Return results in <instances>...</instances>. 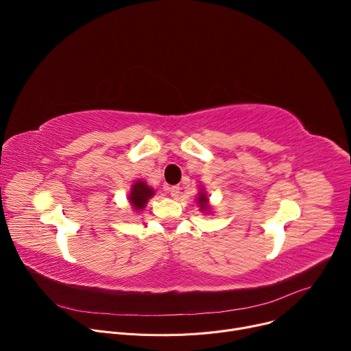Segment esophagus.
I'll return each instance as SVG.
<instances>
[{
  "instance_id": "34e87169",
  "label": "esophagus",
  "mask_w": 351,
  "mask_h": 351,
  "mask_svg": "<svg viewBox=\"0 0 351 351\" xmlns=\"http://www.w3.org/2000/svg\"><path fill=\"white\" fill-rule=\"evenodd\" d=\"M169 193H171L172 197L176 198L179 195V193H180V187L179 186H172V187H169Z\"/></svg>"
}]
</instances>
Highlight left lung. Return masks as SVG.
I'll return each mask as SVG.
<instances>
[{"mask_svg": "<svg viewBox=\"0 0 351 351\" xmlns=\"http://www.w3.org/2000/svg\"><path fill=\"white\" fill-rule=\"evenodd\" d=\"M207 202H208L207 195H206L204 193H199V195H198V204H199V207L204 208V210H208V204H207Z\"/></svg>", "mask_w": 351, "mask_h": 351, "instance_id": "left-lung-1", "label": "left lung"}]
</instances>
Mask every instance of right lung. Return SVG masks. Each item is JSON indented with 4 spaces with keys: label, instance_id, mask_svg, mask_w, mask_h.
<instances>
[{
    "label": "right lung",
    "instance_id": "add662e5",
    "mask_svg": "<svg viewBox=\"0 0 351 351\" xmlns=\"http://www.w3.org/2000/svg\"><path fill=\"white\" fill-rule=\"evenodd\" d=\"M154 194V190L147 186L145 182H136L132 187V193L129 195V199H130V204L133 206L134 210H143L145 207V203L147 199L149 197H153Z\"/></svg>",
    "mask_w": 351,
    "mask_h": 351
}]
</instances>
